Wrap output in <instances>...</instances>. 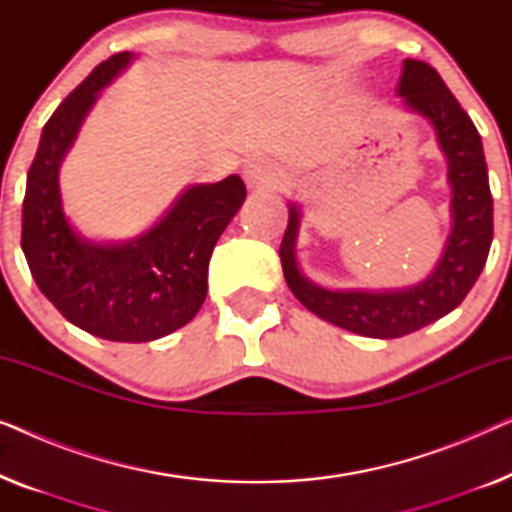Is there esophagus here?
Wrapping results in <instances>:
<instances>
[{
    "mask_svg": "<svg viewBox=\"0 0 512 512\" xmlns=\"http://www.w3.org/2000/svg\"><path fill=\"white\" fill-rule=\"evenodd\" d=\"M244 179L251 188H258V191H277L282 186V177L279 172L265 160H251V163L244 167Z\"/></svg>",
    "mask_w": 512,
    "mask_h": 512,
    "instance_id": "esophagus-1",
    "label": "esophagus"
}]
</instances>
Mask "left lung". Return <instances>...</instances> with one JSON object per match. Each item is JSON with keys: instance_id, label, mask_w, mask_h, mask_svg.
I'll use <instances>...</instances> for the list:
<instances>
[{"instance_id": "8db88e82", "label": "left lung", "mask_w": 512, "mask_h": 512, "mask_svg": "<svg viewBox=\"0 0 512 512\" xmlns=\"http://www.w3.org/2000/svg\"><path fill=\"white\" fill-rule=\"evenodd\" d=\"M396 93L405 107L431 121L447 158L452 186V233L438 268L417 286L398 291H331L310 282L298 268L296 237L300 212L289 209L279 258L293 296L317 317L366 338H401L450 314L473 289L492 247V191L482 139L457 97L431 65L405 60Z\"/></svg>"}]
</instances>
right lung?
<instances>
[{
  "label": "right lung",
  "mask_w": 512,
  "mask_h": 512,
  "mask_svg": "<svg viewBox=\"0 0 512 512\" xmlns=\"http://www.w3.org/2000/svg\"><path fill=\"white\" fill-rule=\"evenodd\" d=\"M132 53L97 65L55 109L27 172L23 244L39 291L74 326L114 342H149L186 326L205 303L214 244L247 198L237 174L191 186L144 235L97 244L76 235L62 209L58 172L97 95Z\"/></svg>",
  "instance_id": "obj_1"
}]
</instances>
